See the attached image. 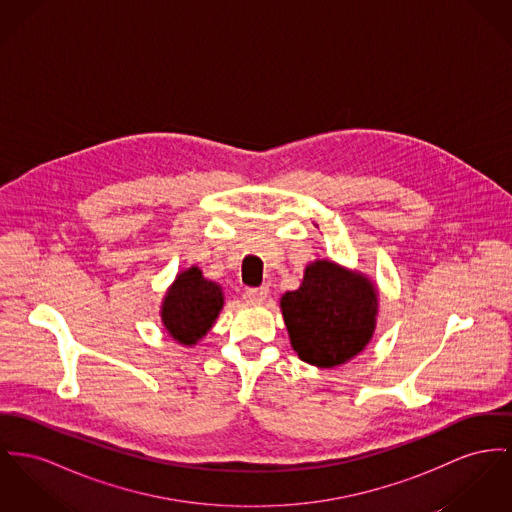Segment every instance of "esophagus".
<instances>
[{"label":"esophagus","instance_id":"34e87169","mask_svg":"<svg viewBox=\"0 0 512 512\" xmlns=\"http://www.w3.org/2000/svg\"><path fill=\"white\" fill-rule=\"evenodd\" d=\"M268 293H270L268 287H248V289L244 291V299H246L248 303H262V301H266Z\"/></svg>","mask_w":512,"mask_h":512}]
</instances>
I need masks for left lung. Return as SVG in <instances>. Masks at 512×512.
<instances>
[{"mask_svg":"<svg viewBox=\"0 0 512 512\" xmlns=\"http://www.w3.org/2000/svg\"><path fill=\"white\" fill-rule=\"evenodd\" d=\"M281 310L297 355L330 369L361 353L373 338L376 289L367 277L322 260L308 266L297 291L281 297Z\"/></svg>","mask_w":512,"mask_h":512,"instance_id":"left-lung-1","label":"left lung"}]
</instances>
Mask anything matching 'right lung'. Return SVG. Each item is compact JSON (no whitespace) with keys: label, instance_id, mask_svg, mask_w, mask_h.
I'll list each match as a JSON object with an SVG mask.
<instances>
[{"label":"right lung","instance_id":"1","mask_svg":"<svg viewBox=\"0 0 512 512\" xmlns=\"http://www.w3.org/2000/svg\"><path fill=\"white\" fill-rule=\"evenodd\" d=\"M223 308L221 287L204 279L198 268L178 273L163 303V324L184 345L202 340Z\"/></svg>","mask_w":512,"mask_h":512}]
</instances>
